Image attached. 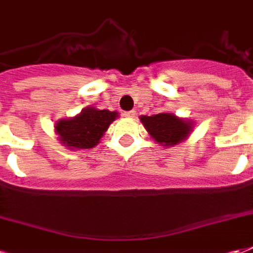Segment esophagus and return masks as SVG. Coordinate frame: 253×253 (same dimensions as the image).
<instances>
[{"label":"esophagus","instance_id":"1","mask_svg":"<svg viewBox=\"0 0 253 253\" xmlns=\"http://www.w3.org/2000/svg\"><path fill=\"white\" fill-rule=\"evenodd\" d=\"M134 114H136V112L134 110H129V112H124V117H126V119H133L134 117Z\"/></svg>","mask_w":253,"mask_h":253}]
</instances>
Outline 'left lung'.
Returning <instances> with one entry per match:
<instances>
[{
    "instance_id": "1",
    "label": "left lung",
    "mask_w": 253,
    "mask_h": 253,
    "mask_svg": "<svg viewBox=\"0 0 253 253\" xmlns=\"http://www.w3.org/2000/svg\"><path fill=\"white\" fill-rule=\"evenodd\" d=\"M143 123L151 137L163 147H171L187 139L193 130V121L179 119L172 113H159L154 116H141Z\"/></svg>"
}]
</instances>
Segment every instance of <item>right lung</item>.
<instances>
[{
  "instance_id": "obj_1",
  "label": "right lung",
  "mask_w": 253,
  "mask_h": 253,
  "mask_svg": "<svg viewBox=\"0 0 253 253\" xmlns=\"http://www.w3.org/2000/svg\"><path fill=\"white\" fill-rule=\"evenodd\" d=\"M117 117V112H110L108 109L98 110L88 106L73 119L59 120L55 124V132L60 143L67 148H93Z\"/></svg>"
}]
</instances>
